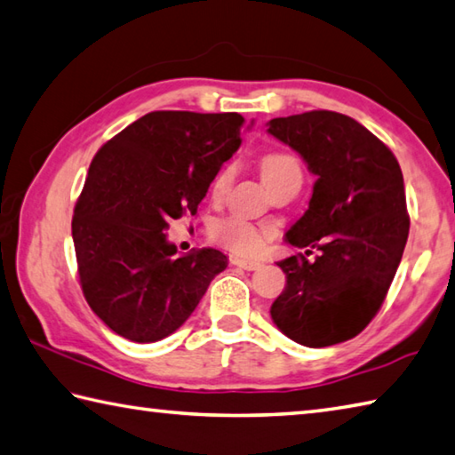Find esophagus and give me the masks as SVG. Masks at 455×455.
Instances as JSON below:
<instances>
[{"instance_id":"esophagus-1","label":"esophagus","mask_w":455,"mask_h":455,"mask_svg":"<svg viewBox=\"0 0 455 455\" xmlns=\"http://www.w3.org/2000/svg\"><path fill=\"white\" fill-rule=\"evenodd\" d=\"M231 263L237 265V267H242V269H247V271H255V269L261 267V261L245 259V257H234V259H231Z\"/></svg>"}]
</instances>
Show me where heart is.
<instances>
[{"label": "heart", "instance_id": "1", "mask_svg": "<svg viewBox=\"0 0 455 455\" xmlns=\"http://www.w3.org/2000/svg\"><path fill=\"white\" fill-rule=\"evenodd\" d=\"M259 168H261V178L265 184H269L271 180L281 178L289 172H301L295 156H291V154H285V152H271L267 156H263ZM228 178H229L228 172H221L220 178L216 180L213 190L220 192L221 188L226 186ZM213 237H216L218 243L228 247L229 251H234L237 255H255L261 251L265 235L261 229H257L253 224L245 221L243 218L229 216L213 226Z\"/></svg>", "mask_w": 455, "mask_h": 455}]
</instances>
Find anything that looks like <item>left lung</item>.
<instances>
[{
    "label": "left lung",
    "instance_id": "left-lung-1",
    "mask_svg": "<svg viewBox=\"0 0 455 455\" xmlns=\"http://www.w3.org/2000/svg\"><path fill=\"white\" fill-rule=\"evenodd\" d=\"M267 126L316 176L308 210L285 234L307 250L277 263L287 285L271 319L303 347L345 342L379 313L404 253L410 218L400 164L368 128L332 110ZM313 249L320 255L308 260Z\"/></svg>",
    "mask_w": 455,
    "mask_h": 455
}]
</instances>
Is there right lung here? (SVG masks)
Here are the masks:
<instances>
[{
	"label": "right lung",
	"mask_w": 455,
	"mask_h": 455,
	"mask_svg": "<svg viewBox=\"0 0 455 455\" xmlns=\"http://www.w3.org/2000/svg\"><path fill=\"white\" fill-rule=\"evenodd\" d=\"M243 123L237 113L154 110L94 154L71 228L83 295L110 331L132 342L168 337L228 267L212 247L176 255L166 229L198 212Z\"/></svg>",
	"instance_id": "1"
}]
</instances>
